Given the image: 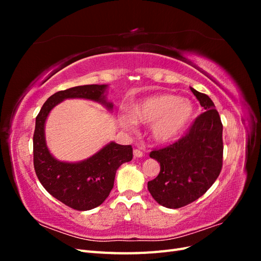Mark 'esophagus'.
I'll use <instances>...</instances> for the list:
<instances>
[{"mask_svg": "<svg viewBox=\"0 0 261 261\" xmlns=\"http://www.w3.org/2000/svg\"><path fill=\"white\" fill-rule=\"evenodd\" d=\"M143 155H144V153H143V151H141L140 149H135V150H134V156L141 158Z\"/></svg>", "mask_w": 261, "mask_h": 261, "instance_id": "obj_1", "label": "esophagus"}]
</instances>
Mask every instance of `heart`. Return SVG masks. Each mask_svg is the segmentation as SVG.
Wrapping results in <instances>:
<instances>
[{
  "label": "heart",
  "mask_w": 261,
  "mask_h": 261,
  "mask_svg": "<svg viewBox=\"0 0 261 261\" xmlns=\"http://www.w3.org/2000/svg\"><path fill=\"white\" fill-rule=\"evenodd\" d=\"M129 116H120L124 128H133L134 121L150 124L151 137L156 143L167 144L179 138L195 117L193 102L176 94L160 93L145 98L129 107Z\"/></svg>",
  "instance_id": "heart-1"
}]
</instances>
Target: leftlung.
Listing matches in <instances>:
<instances>
[{"label":"left lung","mask_w":261,"mask_h":261,"mask_svg":"<svg viewBox=\"0 0 261 261\" xmlns=\"http://www.w3.org/2000/svg\"><path fill=\"white\" fill-rule=\"evenodd\" d=\"M206 112L196 118L185 137L150 158L160 163V173L148 181L152 198L163 207L177 209L201 197L215 183L222 168L223 126L215 103L191 87Z\"/></svg>","instance_id":"obj_1"}]
</instances>
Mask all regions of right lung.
Masks as SVG:
<instances>
[{
  "label": "right lung",
  "instance_id": "obj_1",
  "mask_svg": "<svg viewBox=\"0 0 261 261\" xmlns=\"http://www.w3.org/2000/svg\"><path fill=\"white\" fill-rule=\"evenodd\" d=\"M108 88L109 85H85L59 91L44 102L36 117L34 134L36 174L46 192L75 210H91L108 198L114 185L117 169L133 159V148L110 141L85 160L60 161L50 152L46 145L45 122L52 109L66 99L90 100L112 112L113 103L107 99Z\"/></svg>",
  "mask_w": 261,
  "mask_h": 261
}]
</instances>
